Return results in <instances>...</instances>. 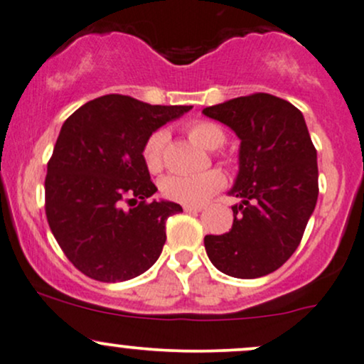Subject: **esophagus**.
<instances>
[{
	"instance_id": "esophagus-1",
	"label": "esophagus",
	"mask_w": 364,
	"mask_h": 364,
	"mask_svg": "<svg viewBox=\"0 0 364 364\" xmlns=\"http://www.w3.org/2000/svg\"><path fill=\"white\" fill-rule=\"evenodd\" d=\"M183 209H185L186 213H192V214H197V213L202 211V208H197V205H185Z\"/></svg>"
}]
</instances>
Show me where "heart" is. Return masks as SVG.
<instances>
[{
	"mask_svg": "<svg viewBox=\"0 0 364 364\" xmlns=\"http://www.w3.org/2000/svg\"><path fill=\"white\" fill-rule=\"evenodd\" d=\"M188 136L205 150H216L225 143L223 129L213 122H193L188 125ZM166 141V132L155 131L144 143L143 160L150 172L162 169V151ZM221 186H223V178L216 171H205L198 174H171L160 183L164 197L185 205H202Z\"/></svg>",
	"mask_w": 364,
	"mask_h": 364,
	"instance_id": "1",
	"label": "heart"
}]
</instances>
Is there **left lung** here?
Masks as SVG:
<instances>
[{"mask_svg": "<svg viewBox=\"0 0 364 364\" xmlns=\"http://www.w3.org/2000/svg\"><path fill=\"white\" fill-rule=\"evenodd\" d=\"M240 139L239 172L230 195L233 225L205 235L220 272L256 279L284 265L296 251L317 202V151L304 114L270 94H251L202 109Z\"/></svg>", "mask_w": 364, "mask_h": 364, "instance_id": "1", "label": "left lung"}]
</instances>
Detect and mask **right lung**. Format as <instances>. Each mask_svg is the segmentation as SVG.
<instances>
[{
    "instance_id": "1",
    "label": "right lung",
    "mask_w": 364,
    "mask_h": 364,
    "mask_svg": "<svg viewBox=\"0 0 364 364\" xmlns=\"http://www.w3.org/2000/svg\"><path fill=\"white\" fill-rule=\"evenodd\" d=\"M190 109L109 94L64 122L47 166L45 213L60 250L80 272L120 282L159 259L167 218L183 209L169 200L148 202L156 186L143 148L156 129Z\"/></svg>"
}]
</instances>
